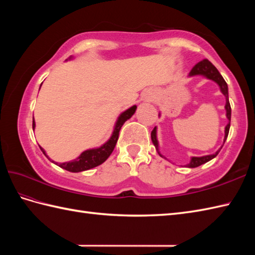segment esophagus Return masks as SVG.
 Masks as SVG:
<instances>
[{"instance_id":"obj_1","label":"esophagus","mask_w":255,"mask_h":255,"mask_svg":"<svg viewBox=\"0 0 255 255\" xmlns=\"http://www.w3.org/2000/svg\"><path fill=\"white\" fill-rule=\"evenodd\" d=\"M144 97H145V100H147V101H151V100H152V95H151L150 93H147V94H145V95H144Z\"/></svg>"}]
</instances>
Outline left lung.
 I'll return each mask as SVG.
<instances>
[{
    "mask_svg": "<svg viewBox=\"0 0 255 255\" xmlns=\"http://www.w3.org/2000/svg\"><path fill=\"white\" fill-rule=\"evenodd\" d=\"M196 75H202V77L214 81L218 84L220 92L223 93L226 97V105H225V110H226V116L227 119H228V124H227V126L225 127V138H224V143L226 141L227 137H228V133H229V129H230V121H231V107H230V103H229V94H228V85H227L226 81L224 80L223 75L219 73V71L217 70L213 63H211L207 59H204L203 61L198 62L196 66H195L192 70L191 72H189L188 77L192 78V77H196ZM160 116V114H159ZM151 140H152V143L154 144V147L158 151V153L162 158L166 159L165 156L162 155L159 151V141H158V138H156V127H154V129L152 131H151ZM224 145V144H223ZM223 145H221L220 149L216 151L214 154H208V155H203V156H192L191 161H189V163L186 164L187 167H197L199 165H202L206 162H208L210 160H213L214 158L217 156V154L219 153V151L223 148Z\"/></svg>",
    "mask_w": 255,
    "mask_h": 255,
    "instance_id": "left-lung-1",
    "label": "left lung"
}]
</instances>
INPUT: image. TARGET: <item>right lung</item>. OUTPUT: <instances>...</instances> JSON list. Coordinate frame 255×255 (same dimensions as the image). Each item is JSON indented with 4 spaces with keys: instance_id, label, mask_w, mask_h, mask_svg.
Instances as JSON below:
<instances>
[{
    "instance_id": "right-lung-1",
    "label": "right lung",
    "mask_w": 255,
    "mask_h": 255,
    "mask_svg": "<svg viewBox=\"0 0 255 255\" xmlns=\"http://www.w3.org/2000/svg\"><path fill=\"white\" fill-rule=\"evenodd\" d=\"M70 59H71V57H70ZM136 110H137V106L133 105L130 108H128V110L123 112L121 115H119L115 126H114V130H113L111 138L108 139L104 144H102L101 147L85 150L78 156L77 159L69 161V162H64V163H57L56 162V164L58 166L62 167V169H64V170H67L69 172H74V173L93 169V167L102 164L103 162H105L108 159V156L112 154L114 148H115L117 140H118V136H119V131H121V128L123 127V125L125 124V122L128 121L129 118H131V116L133 115L134 112H136ZM35 127H36V124L34 121V117H32V129H35ZM40 150L42 151V153H44L51 162H55L47 155L46 151L41 147H40Z\"/></svg>"
}]
</instances>
